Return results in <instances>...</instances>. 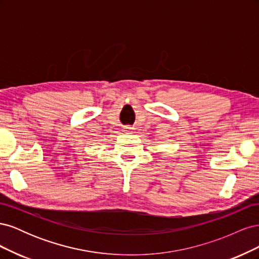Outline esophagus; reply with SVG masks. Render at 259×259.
<instances>
[{"label": "esophagus", "mask_w": 259, "mask_h": 259, "mask_svg": "<svg viewBox=\"0 0 259 259\" xmlns=\"http://www.w3.org/2000/svg\"><path fill=\"white\" fill-rule=\"evenodd\" d=\"M123 131L126 132V133H131L133 131V127H131V126H128V125H127V126H124Z\"/></svg>", "instance_id": "34e87169"}]
</instances>
